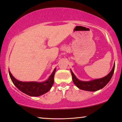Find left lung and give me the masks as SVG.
I'll return each instance as SVG.
<instances>
[{"instance_id":"8db88e82","label":"left lung","mask_w":122,"mask_h":122,"mask_svg":"<svg viewBox=\"0 0 122 122\" xmlns=\"http://www.w3.org/2000/svg\"><path fill=\"white\" fill-rule=\"evenodd\" d=\"M114 68H115V63H114L111 71L106 76L102 78L94 79L90 81H80L76 77L71 70V72L72 74L73 81L74 84L76 85V86H77L80 89L83 90L89 91V92H95V91L102 89L103 87H105L108 84L113 76Z\"/></svg>"}]
</instances>
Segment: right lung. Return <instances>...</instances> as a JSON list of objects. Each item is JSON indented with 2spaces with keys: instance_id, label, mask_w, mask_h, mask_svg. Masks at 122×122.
<instances>
[{
  "instance_id": "1",
  "label": "right lung",
  "mask_w": 122,
  "mask_h": 122,
  "mask_svg": "<svg viewBox=\"0 0 122 122\" xmlns=\"http://www.w3.org/2000/svg\"><path fill=\"white\" fill-rule=\"evenodd\" d=\"M56 70L55 68L49 78L43 82L19 81L12 75L9 70V73L12 83L21 92L30 96H39L48 92L54 84Z\"/></svg>"
}]
</instances>
